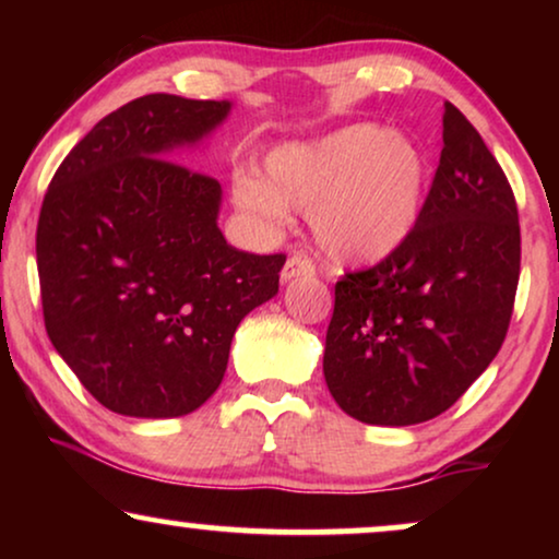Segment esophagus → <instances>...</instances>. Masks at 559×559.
I'll use <instances>...</instances> for the list:
<instances>
[{"label":"esophagus","instance_id":"esophagus-1","mask_svg":"<svg viewBox=\"0 0 559 559\" xmlns=\"http://www.w3.org/2000/svg\"><path fill=\"white\" fill-rule=\"evenodd\" d=\"M312 274H316V266H312L310 259L302 254H295L285 262V270H282V282H289L295 277H312Z\"/></svg>","mask_w":559,"mask_h":559}]
</instances>
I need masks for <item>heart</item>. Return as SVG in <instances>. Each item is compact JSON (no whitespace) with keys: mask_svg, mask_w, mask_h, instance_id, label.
Wrapping results in <instances>:
<instances>
[{"mask_svg":"<svg viewBox=\"0 0 559 559\" xmlns=\"http://www.w3.org/2000/svg\"><path fill=\"white\" fill-rule=\"evenodd\" d=\"M430 167L407 136L358 121L264 157V175L241 167L234 205L280 231L293 209L310 213L318 247L338 264H377L402 249L423 218Z\"/></svg>","mask_w":559,"mask_h":559,"instance_id":"obj_1","label":"heart"}]
</instances>
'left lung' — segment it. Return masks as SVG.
<instances>
[{
	"mask_svg": "<svg viewBox=\"0 0 559 559\" xmlns=\"http://www.w3.org/2000/svg\"><path fill=\"white\" fill-rule=\"evenodd\" d=\"M522 236L511 186L445 104L423 218L402 249L335 285L323 373L358 423H427L461 400L507 338Z\"/></svg>",
	"mask_w": 559,
	"mask_h": 559,
	"instance_id": "obj_1",
	"label": "left lung"
}]
</instances>
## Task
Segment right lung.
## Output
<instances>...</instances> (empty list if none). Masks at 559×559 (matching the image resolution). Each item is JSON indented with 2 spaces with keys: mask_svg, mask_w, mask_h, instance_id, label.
<instances>
[{
  "mask_svg": "<svg viewBox=\"0 0 559 559\" xmlns=\"http://www.w3.org/2000/svg\"><path fill=\"white\" fill-rule=\"evenodd\" d=\"M228 111L231 102L134 98L68 152L45 193L35 241L45 331L117 415L201 407L243 316L280 289L285 254L226 243L218 180L167 159Z\"/></svg>",
  "mask_w": 559,
  "mask_h": 559,
  "instance_id": "1",
  "label": "right lung"
}]
</instances>
